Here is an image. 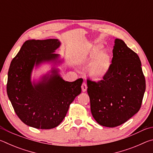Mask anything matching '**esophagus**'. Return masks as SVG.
Segmentation results:
<instances>
[{"label":"esophagus","mask_w":153,"mask_h":153,"mask_svg":"<svg viewBox=\"0 0 153 153\" xmlns=\"http://www.w3.org/2000/svg\"><path fill=\"white\" fill-rule=\"evenodd\" d=\"M82 92H86L87 90V85L85 82H83V84H82Z\"/></svg>","instance_id":"obj_1"}]
</instances>
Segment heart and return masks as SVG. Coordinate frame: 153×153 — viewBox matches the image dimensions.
<instances>
[{
  "instance_id": "b5f03b06",
  "label": "heart",
  "mask_w": 153,
  "mask_h": 153,
  "mask_svg": "<svg viewBox=\"0 0 153 153\" xmlns=\"http://www.w3.org/2000/svg\"><path fill=\"white\" fill-rule=\"evenodd\" d=\"M88 60L92 61L90 64L88 73L95 79H100L107 72L110 65V56L105 51L100 52L98 48H94L90 52Z\"/></svg>"
}]
</instances>
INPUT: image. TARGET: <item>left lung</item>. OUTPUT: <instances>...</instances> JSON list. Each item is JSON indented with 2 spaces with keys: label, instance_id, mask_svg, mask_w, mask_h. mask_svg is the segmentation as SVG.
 I'll use <instances>...</instances> for the list:
<instances>
[{
  "label": "left lung",
  "instance_id": "left-lung-1",
  "mask_svg": "<svg viewBox=\"0 0 153 153\" xmlns=\"http://www.w3.org/2000/svg\"><path fill=\"white\" fill-rule=\"evenodd\" d=\"M111 62L103 79H87L93 117L108 128L121 125L138 112L146 90L139 56L122 40H115Z\"/></svg>",
  "mask_w": 153,
  "mask_h": 153
}]
</instances>
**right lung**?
I'll return each instance as SVG.
<instances>
[{
    "label": "right lung",
    "instance_id": "obj_1",
    "mask_svg": "<svg viewBox=\"0 0 153 153\" xmlns=\"http://www.w3.org/2000/svg\"><path fill=\"white\" fill-rule=\"evenodd\" d=\"M60 45L58 39L27 40L10 65L7 95L18 117L28 126L45 129L58 126L69 105L81 93L82 78L65 81L56 68L38 82L31 81L34 65L50 61L61 63L59 55L55 53Z\"/></svg>",
    "mask_w": 153,
    "mask_h": 153
}]
</instances>
